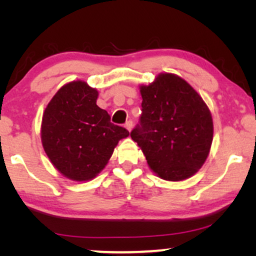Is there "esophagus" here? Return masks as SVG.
<instances>
[{
	"label": "esophagus",
	"instance_id": "esophagus-1",
	"mask_svg": "<svg viewBox=\"0 0 256 256\" xmlns=\"http://www.w3.org/2000/svg\"><path fill=\"white\" fill-rule=\"evenodd\" d=\"M124 127H126V129H127L128 132H132V121H127V122H126Z\"/></svg>",
	"mask_w": 256,
	"mask_h": 256
}]
</instances>
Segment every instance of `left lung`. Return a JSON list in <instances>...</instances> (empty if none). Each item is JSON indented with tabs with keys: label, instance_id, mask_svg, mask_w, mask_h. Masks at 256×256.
<instances>
[{
	"label": "left lung",
	"instance_id": "8db88e82",
	"mask_svg": "<svg viewBox=\"0 0 256 256\" xmlns=\"http://www.w3.org/2000/svg\"><path fill=\"white\" fill-rule=\"evenodd\" d=\"M142 115L130 136L138 142L150 170L164 180L194 176L211 150L213 120L194 87L174 73H160L140 85Z\"/></svg>",
	"mask_w": 256,
	"mask_h": 256
}]
</instances>
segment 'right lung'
<instances>
[{
    "mask_svg": "<svg viewBox=\"0 0 256 256\" xmlns=\"http://www.w3.org/2000/svg\"><path fill=\"white\" fill-rule=\"evenodd\" d=\"M96 88L73 80L58 90L45 108L40 126L44 152L54 166L68 180L87 182L107 166L120 140L129 136L124 127L96 104Z\"/></svg>",
    "mask_w": 256,
    "mask_h": 256,
    "instance_id": "1",
    "label": "right lung"
}]
</instances>
